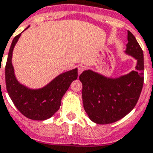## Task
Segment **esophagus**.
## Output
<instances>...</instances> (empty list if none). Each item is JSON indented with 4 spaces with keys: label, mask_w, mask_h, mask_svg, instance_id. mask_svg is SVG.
<instances>
[{
    "label": "esophagus",
    "mask_w": 153,
    "mask_h": 153,
    "mask_svg": "<svg viewBox=\"0 0 153 153\" xmlns=\"http://www.w3.org/2000/svg\"><path fill=\"white\" fill-rule=\"evenodd\" d=\"M85 70V66H82V65H81V66H79V68H78V73H79V74H80L82 73V72L83 71Z\"/></svg>",
    "instance_id": "obj_1"
}]
</instances>
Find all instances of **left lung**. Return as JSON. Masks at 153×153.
I'll return each instance as SVG.
<instances>
[{
	"label": "left lung",
	"mask_w": 153,
	"mask_h": 153,
	"mask_svg": "<svg viewBox=\"0 0 153 153\" xmlns=\"http://www.w3.org/2000/svg\"><path fill=\"white\" fill-rule=\"evenodd\" d=\"M126 53L137 59L136 71L118 79H109L85 71L79 75L82 84L85 111L93 122L108 124L123 118L137 103L144 84V54L135 36L128 31Z\"/></svg>",
	"instance_id": "left-lung-1"
}]
</instances>
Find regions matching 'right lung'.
I'll use <instances>...</instances> for the list:
<instances>
[{
    "label": "right lung",
    "mask_w": 153,
    "mask_h": 153,
    "mask_svg": "<svg viewBox=\"0 0 153 153\" xmlns=\"http://www.w3.org/2000/svg\"><path fill=\"white\" fill-rule=\"evenodd\" d=\"M28 26L26 29H28ZM25 29V30H26ZM21 33L12 42L5 65V84L9 97L22 115L33 120H45L59 109L61 100L72 82L78 78V69L58 75L43 88L32 90L18 82L12 65L13 51Z\"/></svg>",
    "instance_id": "right-lung-1"
}]
</instances>
